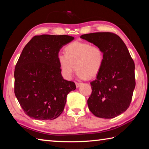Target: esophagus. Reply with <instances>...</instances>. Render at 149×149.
Returning a JSON list of instances; mask_svg holds the SVG:
<instances>
[{"label": "esophagus", "mask_w": 149, "mask_h": 149, "mask_svg": "<svg viewBox=\"0 0 149 149\" xmlns=\"http://www.w3.org/2000/svg\"><path fill=\"white\" fill-rule=\"evenodd\" d=\"M81 84H82L81 83H78V82H75V85H76V87H77V88L79 87H80V85H81Z\"/></svg>", "instance_id": "obj_1"}]
</instances>
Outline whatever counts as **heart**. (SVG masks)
<instances>
[{
  "label": "heart",
  "instance_id": "heart-1",
  "mask_svg": "<svg viewBox=\"0 0 149 149\" xmlns=\"http://www.w3.org/2000/svg\"><path fill=\"white\" fill-rule=\"evenodd\" d=\"M64 53L58 56V61L62 75L68 79H71L75 68L80 79L95 77L104 64L101 48L88 42H73L64 48Z\"/></svg>",
  "mask_w": 149,
  "mask_h": 149
}]
</instances>
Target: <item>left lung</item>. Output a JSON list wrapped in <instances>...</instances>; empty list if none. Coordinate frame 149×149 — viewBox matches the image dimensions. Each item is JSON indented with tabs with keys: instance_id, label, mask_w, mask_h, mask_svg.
Masks as SVG:
<instances>
[{
	"instance_id": "obj_1",
	"label": "left lung",
	"mask_w": 149,
	"mask_h": 149,
	"mask_svg": "<svg viewBox=\"0 0 149 149\" xmlns=\"http://www.w3.org/2000/svg\"><path fill=\"white\" fill-rule=\"evenodd\" d=\"M104 52V60L97 79L91 82L92 93L87 104L95 116L110 119L129 108L135 87V64L120 37L111 32L80 37Z\"/></svg>"
}]
</instances>
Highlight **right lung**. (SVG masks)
<instances>
[{
	"label": "right lung",
	"instance_id": "right-lung-1",
	"mask_svg": "<svg viewBox=\"0 0 149 149\" xmlns=\"http://www.w3.org/2000/svg\"><path fill=\"white\" fill-rule=\"evenodd\" d=\"M74 39L66 35L34 36L22 50L14 70V93L30 118L56 119L62 114L68 93L76 89L64 79L58 61L60 49Z\"/></svg>",
	"mask_w": 149,
	"mask_h": 149
}]
</instances>
